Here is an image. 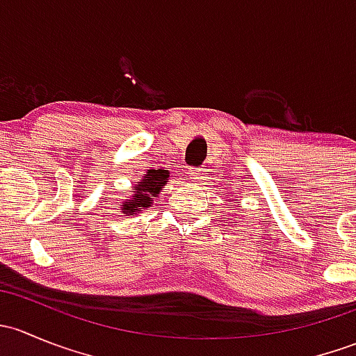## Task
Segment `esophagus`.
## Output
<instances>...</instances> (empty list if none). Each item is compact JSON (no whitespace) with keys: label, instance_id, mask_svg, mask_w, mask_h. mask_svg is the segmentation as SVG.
Here are the masks:
<instances>
[{"label":"esophagus","instance_id":"34e87169","mask_svg":"<svg viewBox=\"0 0 356 356\" xmlns=\"http://www.w3.org/2000/svg\"><path fill=\"white\" fill-rule=\"evenodd\" d=\"M191 179H201V168H191Z\"/></svg>","mask_w":356,"mask_h":356}]
</instances>
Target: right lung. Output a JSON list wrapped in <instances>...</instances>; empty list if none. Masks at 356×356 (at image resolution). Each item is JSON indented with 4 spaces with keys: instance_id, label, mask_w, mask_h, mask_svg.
Wrapping results in <instances>:
<instances>
[{
    "instance_id": "obj_1",
    "label": "right lung",
    "mask_w": 356,
    "mask_h": 356,
    "mask_svg": "<svg viewBox=\"0 0 356 356\" xmlns=\"http://www.w3.org/2000/svg\"><path fill=\"white\" fill-rule=\"evenodd\" d=\"M168 172L167 170H149L146 174V177L139 182L136 188H138V193L132 196V200L125 201L124 208L127 213H132V211H139L143 208L152 207L153 196H158L161 186L167 184Z\"/></svg>"
}]
</instances>
